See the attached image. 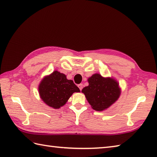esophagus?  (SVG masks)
Instances as JSON below:
<instances>
[{"label": "esophagus", "instance_id": "34e87169", "mask_svg": "<svg viewBox=\"0 0 157 157\" xmlns=\"http://www.w3.org/2000/svg\"><path fill=\"white\" fill-rule=\"evenodd\" d=\"M78 88H79V90H82V88H83V84H79V85H78Z\"/></svg>", "mask_w": 157, "mask_h": 157}]
</instances>
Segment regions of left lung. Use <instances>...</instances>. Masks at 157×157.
<instances>
[{
	"instance_id": "obj_1",
	"label": "left lung",
	"mask_w": 157,
	"mask_h": 157,
	"mask_svg": "<svg viewBox=\"0 0 157 157\" xmlns=\"http://www.w3.org/2000/svg\"><path fill=\"white\" fill-rule=\"evenodd\" d=\"M88 81L89 85L83 88L82 92L95 111L105 110L119 98L121 89L115 79L103 78L98 73H95Z\"/></svg>"
}]
</instances>
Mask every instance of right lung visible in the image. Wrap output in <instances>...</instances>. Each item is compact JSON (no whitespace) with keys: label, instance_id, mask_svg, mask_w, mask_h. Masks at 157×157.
Masks as SVG:
<instances>
[{"label":"right lung","instance_id":"add662e5","mask_svg":"<svg viewBox=\"0 0 157 157\" xmlns=\"http://www.w3.org/2000/svg\"><path fill=\"white\" fill-rule=\"evenodd\" d=\"M38 92L44 103L57 109L65 105L73 93L80 90L72 80L67 79L65 74L55 71L42 79Z\"/></svg>","mask_w":157,"mask_h":157}]
</instances>
